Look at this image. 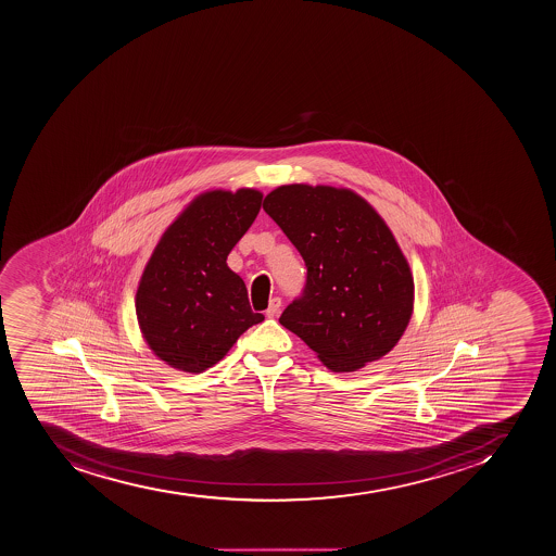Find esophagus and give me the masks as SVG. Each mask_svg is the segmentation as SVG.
<instances>
[{
	"label": "esophagus",
	"instance_id": "1",
	"mask_svg": "<svg viewBox=\"0 0 556 556\" xmlns=\"http://www.w3.org/2000/svg\"><path fill=\"white\" fill-rule=\"evenodd\" d=\"M280 305H282V302H280L279 296L271 299L270 305H268V309H266V318H276V316L279 315Z\"/></svg>",
	"mask_w": 556,
	"mask_h": 556
}]
</instances>
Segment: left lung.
<instances>
[{
    "label": "left lung",
    "instance_id": "8db88e82",
    "mask_svg": "<svg viewBox=\"0 0 556 556\" xmlns=\"http://www.w3.org/2000/svg\"><path fill=\"white\" fill-rule=\"evenodd\" d=\"M263 210L307 266L304 295L280 325L336 374L389 354L413 316L414 279L377 210L350 188L304 182L271 190Z\"/></svg>",
    "mask_w": 556,
    "mask_h": 556
}]
</instances>
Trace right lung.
Here are the masks:
<instances>
[{
    "label": "right lung",
    "instance_id": "right-lung-1",
    "mask_svg": "<svg viewBox=\"0 0 556 556\" xmlns=\"http://www.w3.org/2000/svg\"><path fill=\"white\" fill-rule=\"evenodd\" d=\"M254 188L197 195L165 229L138 282L143 340L170 368L202 374L265 316L252 313L245 282L227 256L256 220Z\"/></svg>",
    "mask_w": 556,
    "mask_h": 556
}]
</instances>
